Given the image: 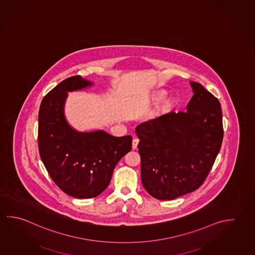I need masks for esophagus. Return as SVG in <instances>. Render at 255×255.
<instances>
[{
    "instance_id": "esophagus-1",
    "label": "esophagus",
    "mask_w": 255,
    "mask_h": 255,
    "mask_svg": "<svg viewBox=\"0 0 255 255\" xmlns=\"http://www.w3.org/2000/svg\"><path fill=\"white\" fill-rule=\"evenodd\" d=\"M138 142H139V139H138V138H134L133 139H132V148H133V149L137 148Z\"/></svg>"
}]
</instances>
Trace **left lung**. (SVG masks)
<instances>
[{"label": "left lung", "instance_id": "obj_1", "mask_svg": "<svg viewBox=\"0 0 255 255\" xmlns=\"http://www.w3.org/2000/svg\"><path fill=\"white\" fill-rule=\"evenodd\" d=\"M185 112H170L140 124L136 133L141 181L152 197L174 200L204 183L223 140L219 99L192 81Z\"/></svg>", "mask_w": 255, "mask_h": 255}]
</instances>
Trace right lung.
Segmentation results:
<instances>
[{"label":"right lung","mask_w":255,"mask_h":255,"mask_svg":"<svg viewBox=\"0 0 255 255\" xmlns=\"http://www.w3.org/2000/svg\"><path fill=\"white\" fill-rule=\"evenodd\" d=\"M92 84L70 77L45 95L38 113V150L54 183L70 196L89 199L108 188L113 171L131 149V136L114 137L98 130L77 132L63 116L67 92Z\"/></svg>","instance_id":"1"}]
</instances>
